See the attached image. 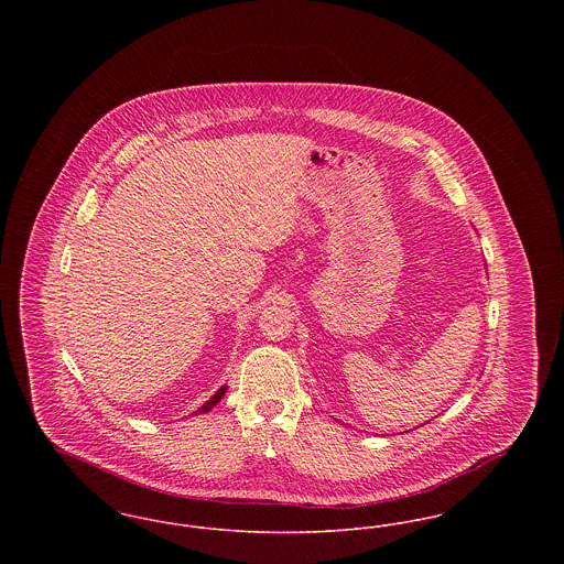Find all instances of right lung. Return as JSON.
Returning a JSON list of instances; mask_svg holds the SVG:
<instances>
[{"label": "right lung", "mask_w": 564, "mask_h": 564, "mask_svg": "<svg viewBox=\"0 0 564 564\" xmlns=\"http://www.w3.org/2000/svg\"><path fill=\"white\" fill-rule=\"evenodd\" d=\"M226 389H228V387H221V389H219V391H217V393H215L214 398H212V400H209V402L203 403V405H200V408H198V410H196V414H203V412H209V410H212V408H215V403L219 402V400H221V398H224V393H226Z\"/></svg>", "instance_id": "1"}]
</instances>
